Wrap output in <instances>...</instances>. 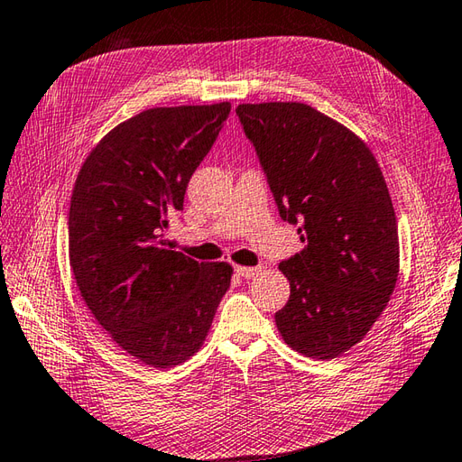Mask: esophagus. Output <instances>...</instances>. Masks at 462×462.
I'll use <instances>...</instances> for the list:
<instances>
[{
	"label": "esophagus",
	"instance_id": "esophagus-1",
	"mask_svg": "<svg viewBox=\"0 0 462 462\" xmlns=\"http://www.w3.org/2000/svg\"><path fill=\"white\" fill-rule=\"evenodd\" d=\"M234 270H236V274L242 278H252L260 273V268L254 266H234Z\"/></svg>",
	"mask_w": 462,
	"mask_h": 462
}]
</instances>
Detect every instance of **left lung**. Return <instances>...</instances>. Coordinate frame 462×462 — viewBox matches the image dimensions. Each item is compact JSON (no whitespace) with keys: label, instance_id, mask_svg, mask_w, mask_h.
Instances as JSON below:
<instances>
[{"label":"left lung","instance_id":"obj_1","mask_svg":"<svg viewBox=\"0 0 462 462\" xmlns=\"http://www.w3.org/2000/svg\"><path fill=\"white\" fill-rule=\"evenodd\" d=\"M282 220L304 248L280 262L291 298L280 337L316 360L366 337L399 278V230L381 166L346 125L300 102L240 104Z\"/></svg>","mask_w":462,"mask_h":462}]
</instances>
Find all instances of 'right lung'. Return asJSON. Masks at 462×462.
<instances>
[{
	"label": "right lung",
	"instance_id": "add662e5",
	"mask_svg": "<svg viewBox=\"0 0 462 462\" xmlns=\"http://www.w3.org/2000/svg\"><path fill=\"white\" fill-rule=\"evenodd\" d=\"M228 114L230 102L135 114L96 143L71 192L78 291L116 345L153 368L198 352L230 288L228 262H196L162 234Z\"/></svg>",
	"mask_w": 462,
	"mask_h": 462
}]
</instances>
